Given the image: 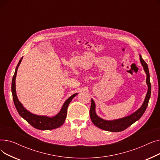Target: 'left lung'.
<instances>
[{
	"label": "left lung",
	"mask_w": 160,
	"mask_h": 160,
	"mask_svg": "<svg viewBox=\"0 0 160 160\" xmlns=\"http://www.w3.org/2000/svg\"><path fill=\"white\" fill-rule=\"evenodd\" d=\"M140 61L141 65L143 67V69L147 74V80L146 82L148 86V91L146 95L145 99L144 102L141 106V107L137 110L136 112H134L132 115L124 117V118L114 120V121H106L101 118L98 117L95 113V104L93 99H91V104L89 111V115L93 123L98 128L113 132H118L124 130L128 128L133 123L139 120L141 116L145 113L146 109L148 104L149 99L150 98L151 94V84L150 82V74L148 71V67L147 63L144 61L143 59L140 56Z\"/></svg>",
	"instance_id": "left-lung-1"
}]
</instances>
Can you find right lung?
Returning a JSON list of instances; mask_svg holds the SVG:
<instances>
[{"instance_id":"add662e5","label":"right lung","mask_w":160,"mask_h":160,"mask_svg":"<svg viewBox=\"0 0 160 160\" xmlns=\"http://www.w3.org/2000/svg\"><path fill=\"white\" fill-rule=\"evenodd\" d=\"M21 60H22V58L19 60L18 65L16 67L15 71L13 77L12 82V93L13 96V102L19 114L21 115V117H22L24 119L26 120L30 124H31L33 127H34L35 128L38 130H48L55 129L61 127V126L64 123L66 119L67 108H68V106L71 102L72 99L77 95V93L72 95L68 99H67L64 102L60 112H59L58 114H57L56 116L53 117H48L46 116H39V115H36L31 113L22 106L21 103L19 101L18 97H17V95H16L15 78L17 75V71H18V69L19 64L21 62Z\"/></svg>"}]
</instances>
